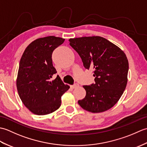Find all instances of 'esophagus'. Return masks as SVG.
Listing matches in <instances>:
<instances>
[{
  "mask_svg": "<svg viewBox=\"0 0 147 147\" xmlns=\"http://www.w3.org/2000/svg\"><path fill=\"white\" fill-rule=\"evenodd\" d=\"M78 86H79L78 84V83H75V84H74L73 85H71V88L74 89V88H77V87H78Z\"/></svg>",
  "mask_w": 147,
  "mask_h": 147,
  "instance_id": "esophagus-1",
  "label": "esophagus"
}]
</instances>
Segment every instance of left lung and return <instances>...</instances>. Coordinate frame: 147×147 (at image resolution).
<instances>
[{"mask_svg": "<svg viewBox=\"0 0 147 147\" xmlns=\"http://www.w3.org/2000/svg\"><path fill=\"white\" fill-rule=\"evenodd\" d=\"M69 45L77 52L87 69H93L95 83L84 85L86 96L78 100L85 110L98 113L116 104L126 88L129 69L126 54L103 37L70 38Z\"/></svg>", "mask_w": 147, "mask_h": 147, "instance_id": "8db88e82", "label": "left lung"}]
</instances>
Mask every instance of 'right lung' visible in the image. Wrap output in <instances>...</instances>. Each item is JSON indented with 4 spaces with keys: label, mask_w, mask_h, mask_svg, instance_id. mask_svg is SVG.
<instances>
[{
    "label": "right lung",
    "mask_w": 147,
    "mask_h": 147,
    "mask_svg": "<svg viewBox=\"0 0 147 147\" xmlns=\"http://www.w3.org/2000/svg\"><path fill=\"white\" fill-rule=\"evenodd\" d=\"M65 39L49 36L34 40L20 62L16 80L19 96L24 105L36 115H46L60 107L61 96L70 88L62 82L53 66L52 52Z\"/></svg>",
    "instance_id": "obj_1"
}]
</instances>
